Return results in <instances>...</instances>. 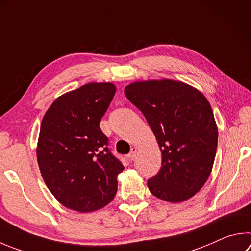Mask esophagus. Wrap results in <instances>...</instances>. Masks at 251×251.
<instances>
[{
	"mask_svg": "<svg viewBox=\"0 0 251 251\" xmlns=\"http://www.w3.org/2000/svg\"><path fill=\"white\" fill-rule=\"evenodd\" d=\"M136 154H137V148L136 147H133L130 149V152L128 153V159L130 161H133L134 159H135V157H136Z\"/></svg>",
	"mask_w": 251,
	"mask_h": 251,
	"instance_id": "1",
	"label": "esophagus"
}]
</instances>
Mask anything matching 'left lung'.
Returning a JSON list of instances; mask_svg holds the SVG:
<instances>
[{
	"label": "left lung",
	"instance_id": "obj_1",
	"mask_svg": "<svg viewBox=\"0 0 251 251\" xmlns=\"http://www.w3.org/2000/svg\"><path fill=\"white\" fill-rule=\"evenodd\" d=\"M126 98L144 114L161 150V168L147 184L154 197L179 203L198 193L211 175L218 130L206 98L175 80L127 85Z\"/></svg>",
	"mask_w": 251,
	"mask_h": 251
}]
</instances>
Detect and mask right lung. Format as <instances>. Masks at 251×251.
<instances>
[{"mask_svg":"<svg viewBox=\"0 0 251 251\" xmlns=\"http://www.w3.org/2000/svg\"><path fill=\"white\" fill-rule=\"evenodd\" d=\"M115 92L108 82L84 84L59 97L43 118L39 170L53 197L74 211H97L117 192V176L124 166L100 128Z\"/></svg>","mask_w":251,"mask_h":251,"instance_id":"right-lung-1","label":"right lung"}]
</instances>
